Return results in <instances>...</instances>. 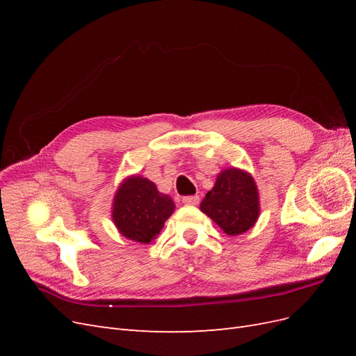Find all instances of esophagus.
<instances>
[{"instance_id": "obj_1", "label": "esophagus", "mask_w": 356, "mask_h": 356, "mask_svg": "<svg viewBox=\"0 0 356 356\" xmlns=\"http://www.w3.org/2000/svg\"><path fill=\"white\" fill-rule=\"evenodd\" d=\"M182 203L190 204V207H195V204L199 203V196H186V197H182Z\"/></svg>"}]
</instances>
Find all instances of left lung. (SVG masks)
I'll return each instance as SVG.
<instances>
[{"mask_svg":"<svg viewBox=\"0 0 356 356\" xmlns=\"http://www.w3.org/2000/svg\"><path fill=\"white\" fill-rule=\"evenodd\" d=\"M200 211L229 236L252 229L260 217V195L250 172L239 168L221 170L200 203Z\"/></svg>","mask_w":356,"mask_h":356,"instance_id":"left-lung-1","label":"left lung"}]
</instances>
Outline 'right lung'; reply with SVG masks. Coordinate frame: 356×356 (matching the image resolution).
<instances>
[{
    "mask_svg": "<svg viewBox=\"0 0 356 356\" xmlns=\"http://www.w3.org/2000/svg\"><path fill=\"white\" fill-rule=\"evenodd\" d=\"M174 211V200L160 193L153 181L131 175L122 181L115 191L111 218L118 233L126 239L149 243L157 238Z\"/></svg>",
    "mask_w": 356,
    "mask_h": 356,
    "instance_id": "add662e5",
    "label": "right lung"
}]
</instances>
